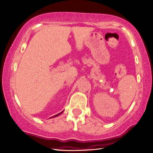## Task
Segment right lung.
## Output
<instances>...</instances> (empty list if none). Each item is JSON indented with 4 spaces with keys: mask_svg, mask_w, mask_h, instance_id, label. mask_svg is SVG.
Here are the masks:
<instances>
[{
    "mask_svg": "<svg viewBox=\"0 0 153 153\" xmlns=\"http://www.w3.org/2000/svg\"><path fill=\"white\" fill-rule=\"evenodd\" d=\"M61 113H63V111H61V113H59V114H56V115H55V116H53V117H51V118H53V117H58V116H59L60 114H61Z\"/></svg>",
    "mask_w": 153,
    "mask_h": 153,
    "instance_id": "obj_1",
    "label": "right lung"
}]
</instances>
